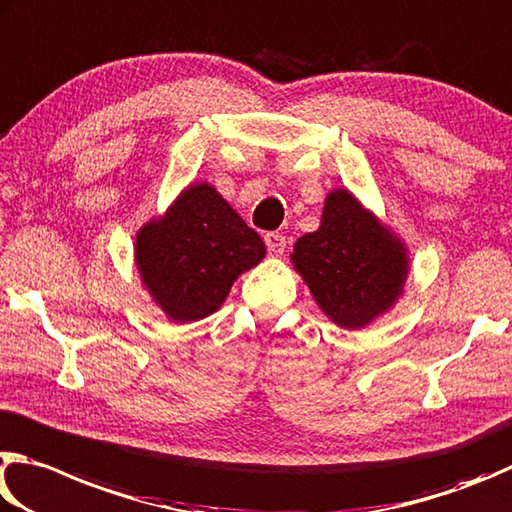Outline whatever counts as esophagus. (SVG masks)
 Instances as JSON below:
<instances>
[{"instance_id":"esophagus-1","label":"esophagus","mask_w":512,"mask_h":512,"mask_svg":"<svg viewBox=\"0 0 512 512\" xmlns=\"http://www.w3.org/2000/svg\"><path fill=\"white\" fill-rule=\"evenodd\" d=\"M265 245H267V249H270V254L281 256L283 251H285V236H283V233H279V231L265 233Z\"/></svg>"}]
</instances>
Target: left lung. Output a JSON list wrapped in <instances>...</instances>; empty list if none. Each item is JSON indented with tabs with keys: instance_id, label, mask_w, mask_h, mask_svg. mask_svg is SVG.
I'll list each match as a JSON object with an SVG mask.
<instances>
[{
	"instance_id": "8db88e82",
	"label": "left lung",
	"mask_w": 512,
	"mask_h": 512,
	"mask_svg": "<svg viewBox=\"0 0 512 512\" xmlns=\"http://www.w3.org/2000/svg\"><path fill=\"white\" fill-rule=\"evenodd\" d=\"M292 263L328 319L353 330L396 303L409 272L400 238L346 188L326 197L319 229L294 242Z\"/></svg>"
}]
</instances>
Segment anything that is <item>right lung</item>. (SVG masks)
<instances>
[{
	"label": "right lung",
	"instance_id": "obj_1",
	"mask_svg": "<svg viewBox=\"0 0 512 512\" xmlns=\"http://www.w3.org/2000/svg\"><path fill=\"white\" fill-rule=\"evenodd\" d=\"M265 242L209 184H193L137 233L134 261L157 306L177 324L209 317Z\"/></svg>",
	"mask_w": 512,
	"mask_h": 512
}]
</instances>
